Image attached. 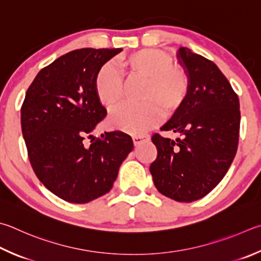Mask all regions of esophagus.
Returning a JSON list of instances; mask_svg holds the SVG:
<instances>
[{"label": "esophagus", "mask_w": 261, "mask_h": 261, "mask_svg": "<svg viewBox=\"0 0 261 261\" xmlns=\"http://www.w3.org/2000/svg\"><path fill=\"white\" fill-rule=\"evenodd\" d=\"M132 140H134L135 146H138L143 143H146V141L149 140V136L148 135H138V136H134L132 137Z\"/></svg>", "instance_id": "34e87169"}]
</instances>
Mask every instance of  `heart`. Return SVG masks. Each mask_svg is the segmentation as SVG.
<instances>
[{"label":"heart","instance_id":"b5f03b06","mask_svg":"<svg viewBox=\"0 0 261 261\" xmlns=\"http://www.w3.org/2000/svg\"><path fill=\"white\" fill-rule=\"evenodd\" d=\"M126 80H141L140 106H125L113 113L108 123L113 129L141 135L159 122L164 114L172 115L186 102L191 81L186 70L172 64L168 54L144 49L122 56L116 61ZM94 92L107 111L115 110L123 99V83L114 68L102 66L94 77Z\"/></svg>","mask_w":261,"mask_h":261}]
</instances>
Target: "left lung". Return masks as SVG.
<instances>
[{
  "instance_id": "obj_1",
  "label": "left lung",
  "mask_w": 261,
  "mask_h": 261,
  "mask_svg": "<svg viewBox=\"0 0 261 261\" xmlns=\"http://www.w3.org/2000/svg\"><path fill=\"white\" fill-rule=\"evenodd\" d=\"M191 89L181 110L161 127L180 135L176 140L151 137L158 158L149 171L158 191L178 202L209 194L228 171L240 136V101L215 63L191 49L177 52Z\"/></svg>"
}]
</instances>
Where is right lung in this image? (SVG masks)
<instances>
[{
	"mask_svg": "<svg viewBox=\"0 0 261 261\" xmlns=\"http://www.w3.org/2000/svg\"><path fill=\"white\" fill-rule=\"evenodd\" d=\"M121 51H70L41 69L26 92L21 131L32 168L51 193L67 202L83 204L110 192L134 149L131 137L121 131L83 144L107 114L94 92V77Z\"/></svg>",
	"mask_w": 261,
	"mask_h": 261,
	"instance_id": "1",
	"label": "right lung"
}]
</instances>
